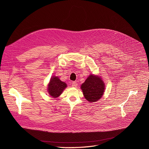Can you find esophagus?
Returning a JSON list of instances; mask_svg holds the SVG:
<instances>
[{"mask_svg":"<svg viewBox=\"0 0 149 149\" xmlns=\"http://www.w3.org/2000/svg\"><path fill=\"white\" fill-rule=\"evenodd\" d=\"M71 85H72V87H77L78 84H77L76 82H72V84H71Z\"/></svg>","mask_w":149,"mask_h":149,"instance_id":"1","label":"esophagus"}]
</instances>
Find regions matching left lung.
Segmentation results:
<instances>
[{
    "label": "left lung",
    "instance_id": "left-lung-1",
    "mask_svg": "<svg viewBox=\"0 0 149 149\" xmlns=\"http://www.w3.org/2000/svg\"><path fill=\"white\" fill-rule=\"evenodd\" d=\"M81 88L86 99L93 102H96L102 97L105 90V85L101 77L91 74L82 84Z\"/></svg>",
    "mask_w": 149,
    "mask_h": 149
}]
</instances>
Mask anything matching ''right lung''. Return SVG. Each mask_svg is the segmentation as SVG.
<instances>
[{
  "label": "right lung",
  "instance_id": "right-lung-1",
  "mask_svg": "<svg viewBox=\"0 0 149 149\" xmlns=\"http://www.w3.org/2000/svg\"><path fill=\"white\" fill-rule=\"evenodd\" d=\"M67 87L65 82L61 81L58 77L53 76L50 79L48 86L49 94L53 98L58 97Z\"/></svg>",
  "mask_w": 149,
  "mask_h": 149
}]
</instances>
